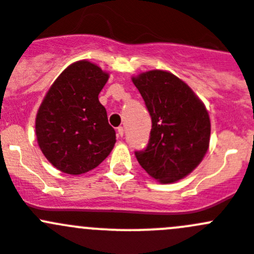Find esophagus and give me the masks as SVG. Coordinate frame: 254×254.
<instances>
[{"label":"esophagus","instance_id":"1","mask_svg":"<svg viewBox=\"0 0 254 254\" xmlns=\"http://www.w3.org/2000/svg\"><path fill=\"white\" fill-rule=\"evenodd\" d=\"M116 131H118V136H120V138H122L123 135H124V127H118V130H116Z\"/></svg>","mask_w":254,"mask_h":254}]
</instances>
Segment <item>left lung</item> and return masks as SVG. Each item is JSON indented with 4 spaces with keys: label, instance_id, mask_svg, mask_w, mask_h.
I'll return each mask as SVG.
<instances>
[{
    "label": "left lung",
    "instance_id": "1",
    "mask_svg": "<svg viewBox=\"0 0 254 254\" xmlns=\"http://www.w3.org/2000/svg\"><path fill=\"white\" fill-rule=\"evenodd\" d=\"M151 116L149 144L136 151L144 170L162 184L190 174L209 148L210 119L195 92L169 71L150 70L131 77Z\"/></svg>",
    "mask_w": 254,
    "mask_h": 254
}]
</instances>
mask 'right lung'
Segmentation results:
<instances>
[{
	"instance_id": "add662e5",
	"label": "right lung",
	"mask_w": 254,
	"mask_h": 254,
	"mask_svg": "<svg viewBox=\"0 0 254 254\" xmlns=\"http://www.w3.org/2000/svg\"><path fill=\"white\" fill-rule=\"evenodd\" d=\"M109 72L80 60L50 86L35 120L37 144L56 169L79 175L98 167L116 143L99 94Z\"/></svg>"
}]
</instances>
